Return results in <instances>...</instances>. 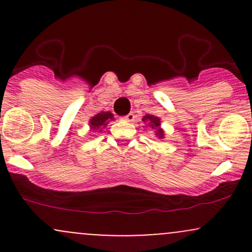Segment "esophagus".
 Segmentation results:
<instances>
[{
  "instance_id": "1",
  "label": "esophagus",
  "mask_w": 252,
  "mask_h": 252,
  "mask_svg": "<svg viewBox=\"0 0 252 252\" xmlns=\"http://www.w3.org/2000/svg\"><path fill=\"white\" fill-rule=\"evenodd\" d=\"M123 119H124V121H126V122H133L134 119H135V114H134L133 112H130V113H129V114H126V116H124Z\"/></svg>"
}]
</instances>
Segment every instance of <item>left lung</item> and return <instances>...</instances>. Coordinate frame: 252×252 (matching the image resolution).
Instances as JSON below:
<instances>
[{"mask_svg":"<svg viewBox=\"0 0 252 252\" xmlns=\"http://www.w3.org/2000/svg\"><path fill=\"white\" fill-rule=\"evenodd\" d=\"M142 121H144L145 123H147V126H149L150 128L156 130V135L158 136V139L164 138V133L161 128V119H159L158 117L152 116V114H146V116H144Z\"/></svg>","mask_w":252,"mask_h":252,"instance_id":"obj_1","label":"left lung"}]
</instances>
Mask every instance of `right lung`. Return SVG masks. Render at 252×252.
Wrapping results in <instances>:
<instances>
[{
  "label": "right lung",
  "instance_id": "add662e5",
  "mask_svg": "<svg viewBox=\"0 0 252 252\" xmlns=\"http://www.w3.org/2000/svg\"><path fill=\"white\" fill-rule=\"evenodd\" d=\"M113 114L111 112H101V113H97L96 116H94L89 123H90V128L93 130H97L101 126L105 128L108 124V122L113 121Z\"/></svg>",
  "mask_w": 252,
  "mask_h": 252
}]
</instances>
